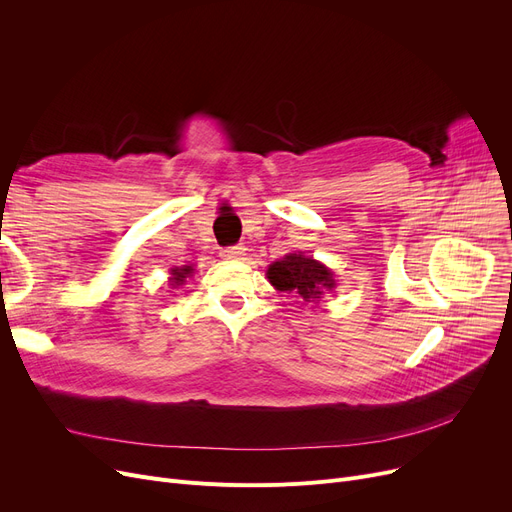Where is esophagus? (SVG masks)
Returning a JSON list of instances; mask_svg holds the SVG:
<instances>
[{
  "instance_id": "obj_1",
  "label": "esophagus",
  "mask_w": 512,
  "mask_h": 512,
  "mask_svg": "<svg viewBox=\"0 0 512 512\" xmlns=\"http://www.w3.org/2000/svg\"><path fill=\"white\" fill-rule=\"evenodd\" d=\"M245 247H242V245H234V247H226V249H222V257L224 259H240L242 255H245Z\"/></svg>"
}]
</instances>
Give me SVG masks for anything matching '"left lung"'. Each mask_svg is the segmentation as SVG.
Returning a JSON list of instances; mask_svg holds the SVG:
<instances>
[{
	"mask_svg": "<svg viewBox=\"0 0 512 512\" xmlns=\"http://www.w3.org/2000/svg\"><path fill=\"white\" fill-rule=\"evenodd\" d=\"M267 280L280 292L299 294L303 303L319 301L321 294L336 286L334 272L324 263L303 253H290L267 267Z\"/></svg>",
	"mask_w": 512,
	"mask_h": 512,
	"instance_id": "obj_1",
	"label": "left lung"
}]
</instances>
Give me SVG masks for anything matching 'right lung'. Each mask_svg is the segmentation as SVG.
Instances as JSON below:
<instances>
[{
    "mask_svg": "<svg viewBox=\"0 0 512 512\" xmlns=\"http://www.w3.org/2000/svg\"><path fill=\"white\" fill-rule=\"evenodd\" d=\"M193 272V267L191 265H184V267H176V270H172V280H174V284H182L184 282V278Z\"/></svg>",
    "mask_w": 512,
    "mask_h": 512,
    "instance_id": "add662e5",
    "label": "right lung"
}]
</instances>
